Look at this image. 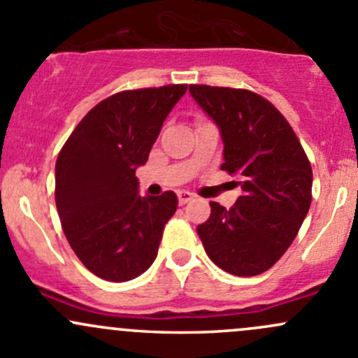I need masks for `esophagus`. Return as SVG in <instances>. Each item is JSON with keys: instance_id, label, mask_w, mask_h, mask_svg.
<instances>
[{"instance_id": "34e87169", "label": "esophagus", "mask_w": 358, "mask_h": 358, "mask_svg": "<svg viewBox=\"0 0 358 358\" xmlns=\"http://www.w3.org/2000/svg\"><path fill=\"white\" fill-rule=\"evenodd\" d=\"M194 199V194L192 192H187V190H180L178 192V201L180 204H187Z\"/></svg>"}]
</instances>
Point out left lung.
<instances>
[{"instance_id":"obj_1","label":"left lung","mask_w":358,"mask_h":358,"mask_svg":"<svg viewBox=\"0 0 358 358\" xmlns=\"http://www.w3.org/2000/svg\"><path fill=\"white\" fill-rule=\"evenodd\" d=\"M189 92L218 126L222 169L243 189L230 209L209 202L211 216L197 234L220 268L258 275L287 251L308 213L312 166L289 122L263 96L206 85H190Z\"/></svg>"}]
</instances>
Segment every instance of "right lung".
Instances as JSON below:
<instances>
[{"instance_id":"add662e5","label":"right lung","mask_w":358,"mask_h":358,"mask_svg":"<svg viewBox=\"0 0 358 358\" xmlns=\"http://www.w3.org/2000/svg\"><path fill=\"white\" fill-rule=\"evenodd\" d=\"M187 85L121 92L81 119L55 164V202L72 251L110 282L142 275L154 263L178 197L140 196L143 166L162 122Z\"/></svg>"}]
</instances>
